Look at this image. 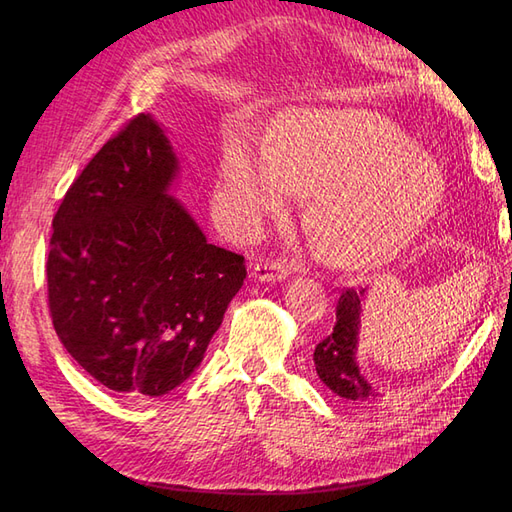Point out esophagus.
<instances>
[{
	"label": "esophagus",
	"instance_id": "1",
	"mask_svg": "<svg viewBox=\"0 0 512 512\" xmlns=\"http://www.w3.org/2000/svg\"><path fill=\"white\" fill-rule=\"evenodd\" d=\"M252 277L256 282H267V284H275V282H282L288 277V269L282 265V262H256L254 269H252Z\"/></svg>",
	"mask_w": 512,
	"mask_h": 512
}]
</instances>
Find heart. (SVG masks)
I'll list each match as a JSON object with an SVG mask.
<instances>
[{"instance_id": "obj_1", "label": "heart", "mask_w": 512, "mask_h": 512, "mask_svg": "<svg viewBox=\"0 0 512 512\" xmlns=\"http://www.w3.org/2000/svg\"><path fill=\"white\" fill-rule=\"evenodd\" d=\"M312 192L307 224L329 260L369 269L393 258L438 213L446 181L393 121L363 108H299L273 123L271 147L230 141L215 183L218 218L256 232Z\"/></svg>"}]
</instances>
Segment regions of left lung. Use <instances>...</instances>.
<instances>
[{
  "label": "left lung",
  "mask_w": 512,
  "mask_h": 512,
  "mask_svg": "<svg viewBox=\"0 0 512 512\" xmlns=\"http://www.w3.org/2000/svg\"><path fill=\"white\" fill-rule=\"evenodd\" d=\"M365 299V288L344 290L337 301L333 333L324 337L314 350V365L320 382L354 406H374L384 397L376 386L367 382L356 363Z\"/></svg>",
  "instance_id": "obj_1"
}]
</instances>
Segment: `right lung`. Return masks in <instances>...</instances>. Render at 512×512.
I'll list each match as a JSON object with an SVG mask.
<instances>
[{"label":"right lung","mask_w":512,"mask_h":512,"mask_svg":"<svg viewBox=\"0 0 512 512\" xmlns=\"http://www.w3.org/2000/svg\"><path fill=\"white\" fill-rule=\"evenodd\" d=\"M179 158L136 115L83 168L53 218L49 309L61 344L106 389L162 397L192 376L245 280L170 196Z\"/></svg>","instance_id":"obj_1"}]
</instances>
